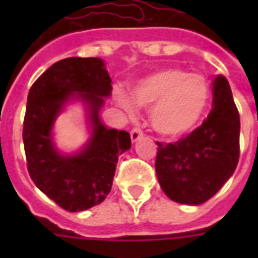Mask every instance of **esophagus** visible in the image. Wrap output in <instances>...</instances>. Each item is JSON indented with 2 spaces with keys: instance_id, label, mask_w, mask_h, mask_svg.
<instances>
[{
  "instance_id": "obj_1",
  "label": "esophagus",
  "mask_w": 258,
  "mask_h": 258,
  "mask_svg": "<svg viewBox=\"0 0 258 258\" xmlns=\"http://www.w3.org/2000/svg\"><path fill=\"white\" fill-rule=\"evenodd\" d=\"M131 140H133V142H135V141H138L140 138H142L144 137V131L141 130V127H134V128L131 130Z\"/></svg>"
}]
</instances>
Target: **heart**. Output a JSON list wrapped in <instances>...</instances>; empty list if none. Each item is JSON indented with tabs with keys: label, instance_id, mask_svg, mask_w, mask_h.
Returning a JSON list of instances; mask_svg holds the SVG:
<instances>
[{
	"label": "heart",
	"instance_id": "heart-1",
	"mask_svg": "<svg viewBox=\"0 0 258 258\" xmlns=\"http://www.w3.org/2000/svg\"><path fill=\"white\" fill-rule=\"evenodd\" d=\"M210 98V85L202 74H189L178 68L157 70L135 87V99L141 106H153L155 130L168 137L182 135L194 128L209 106ZM118 102L133 112L134 105L130 98L120 94Z\"/></svg>",
	"mask_w": 258,
	"mask_h": 258
}]
</instances>
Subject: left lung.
<instances>
[{"label": "left lung", "mask_w": 258, "mask_h": 258, "mask_svg": "<svg viewBox=\"0 0 258 258\" xmlns=\"http://www.w3.org/2000/svg\"><path fill=\"white\" fill-rule=\"evenodd\" d=\"M207 118L175 142H156L155 167L164 194L182 205H202L221 189L239 162V120L228 80H213Z\"/></svg>", "instance_id": "1"}]
</instances>
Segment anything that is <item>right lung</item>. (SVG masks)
<instances>
[{"mask_svg": "<svg viewBox=\"0 0 258 258\" xmlns=\"http://www.w3.org/2000/svg\"><path fill=\"white\" fill-rule=\"evenodd\" d=\"M112 80L99 58H66L34 81L27 96L23 144L27 170L37 188L68 211H83L105 200L112 189L118 155L131 148L127 131L103 127L98 110L110 95ZM73 92L90 105L94 134L77 157H60L50 128Z\"/></svg>", "mask_w": 258, "mask_h": 258, "instance_id": "obj_1", "label": "right lung"}]
</instances>
